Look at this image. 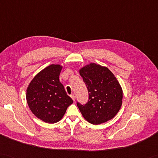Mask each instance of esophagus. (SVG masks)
<instances>
[{
	"mask_svg": "<svg viewBox=\"0 0 158 158\" xmlns=\"http://www.w3.org/2000/svg\"><path fill=\"white\" fill-rule=\"evenodd\" d=\"M71 98L73 99V101L75 100V95H74V94H71Z\"/></svg>",
	"mask_w": 158,
	"mask_h": 158,
	"instance_id": "obj_1",
	"label": "esophagus"
}]
</instances>
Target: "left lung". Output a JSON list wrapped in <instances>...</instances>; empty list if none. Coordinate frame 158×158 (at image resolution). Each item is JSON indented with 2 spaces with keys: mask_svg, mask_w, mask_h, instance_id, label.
<instances>
[{
  "mask_svg": "<svg viewBox=\"0 0 158 158\" xmlns=\"http://www.w3.org/2000/svg\"><path fill=\"white\" fill-rule=\"evenodd\" d=\"M79 74L89 92L86 104H77L83 118L93 124L112 119L123 103V89L116 77L106 67L94 62L81 68Z\"/></svg>",
  "mask_w": 158,
  "mask_h": 158,
  "instance_id": "left-lung-1",
  "label": "left lung"
}]
</instances>
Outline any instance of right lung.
Listing matches in <instances>:
<instances>
[{
  "label": "right lung",
  "mask_w": 158,
  "mask_h": 158,
  "mask_svg": "<svg viewBox=\"0 0 158 158\" xmlns=\"http://www.w3.org/2000/svg\"><path fill=\"white\" fill-rule=\"evenodd\" d=\"M62 69L58 64L48 66L33 78L26 90L29 109L38 118L47 123L60 120L73 102L60 82Z\"/></svg>",
  "instance_id": "right-lung-1"
}]
</instances>
